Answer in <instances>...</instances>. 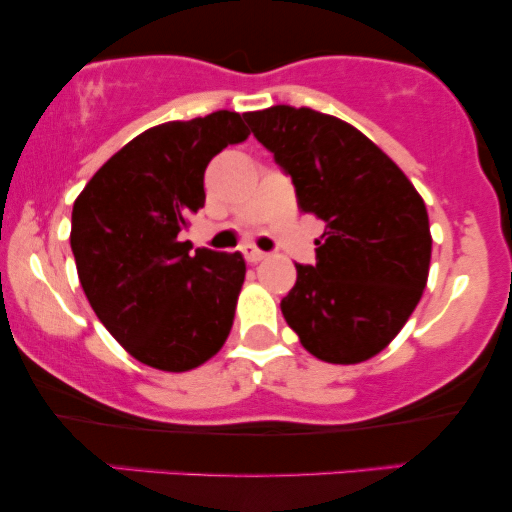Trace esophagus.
I'll return each instance as SVG.
<instances>
[{
	"instance_id": "obj_1",
	"label": "esophagus",
	"mask_w": 512,
	"mask_h": 512,
	"mask_svg": "<svg viewBox=\"0 0 512 512\" xmlns=\"http://www.w3.org/2000/svg\"><path fill=\"white\" fill-rule=\"evenodd\" d=\"M244 258H247L249 263H258V261H263V258H265V251L256 249V247H247V249H244Z\"/></svg>"
}]
</instances>
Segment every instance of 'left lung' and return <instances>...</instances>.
Here are the masks:
<instances>
[{
	"instance_id": "obj_1",
	"label": "left lung",
	"mask_w": 512,
	"mask_h": 512,
	"mask_svg": "<svg viewBox=\"0 0 512 512\" xmlns=\"http://www.w3.org/2000/svg\"><path fill=\"white\" fill-rule=\"evenodd\" d=\"M296 188L303 212L326 223L317 263H296L282 314L307 352L359 363L410 319L429 277L424 200L387 153L340 118L300 107L244 114Z\"/></svg>"
}]
</instances>
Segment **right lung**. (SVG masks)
Here are the masks:
<instances>
[{
  "instance_id": "right-lung-1",
  "label": "right lung",
  "mask_w": 512,
  "mask_h": 512,
  "mask_svg": "<svg viewBox=\"0 0 512 512\" xmlns=\"http://www.w3.org/2000/svg\"><path fill=\"white\" fill-rule=\"evenodd\" d=\"M249 137L235 111L149 128L114 153L72 209V254L90 307L146 366L184 373L219 352L233 326L240 251L179 242L205 207V170Z\"/></svg>"
}]
</instances>
